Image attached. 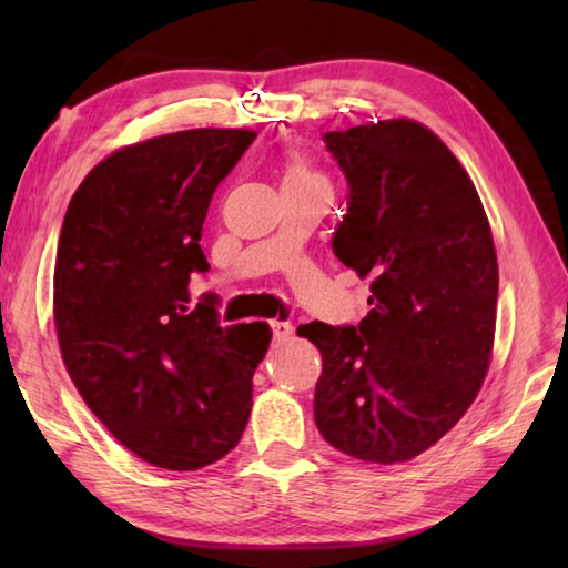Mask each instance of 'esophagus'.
Instances as JSON below:
<instances>
[{"label": "esophagus", "instance_id": "esophagus-1", "mask_svg": "<svg viewBox=\"0 0 568 568\" xmlns=\"http://www.w3.org/2000/svg\"><path fill=\"white\" fill-rule=\"evenodd\" d=\"M271 331L275 341H287L293 335V323L287 321H271Z\"/></svg>", "mask_w": 568, "mask_h": 568}]
</instances>
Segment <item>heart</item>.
<instances>
[{"instance_id": "b5f03b06", "label": "heart", "mask_w": 568, "mask_h": 568, "mask_svg": "<svg viewBox=\"0 0 568 568\" xmlns=\"http://www.w3.org/2000/svg\"><path fill=\"white\" fill-rule=\"evenodd\" d=\"M303 182H325L318 172L311 168L301 152H291L283 168V185H303Z\"/></svg>"}]
</instances>
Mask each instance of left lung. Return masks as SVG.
I'll return each mask as SVG.
<instances>
[{"mask_svg": "<svg viewBox=\"0 0 568 568\" xmlns=\"http://www.w3.org/2000/svg\"><path fill=\"white\" fill-rule=\"evenodd\" d=\"M348 182L333 253L371 277L358 325L305 323L318 345L315 426L333 448L398 464L456 426L494 348L498 263L474 182L410 120L325 132Z\"/></svg>", "mask_w": 568, "mask_h": 568, "instance_id": "8db88e82", "label": "left lung"}]
</instances>
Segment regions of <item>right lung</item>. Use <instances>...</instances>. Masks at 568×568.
<instances>
[{
  "label": "right lung",
  "instance_id": "obj_1",
  "mask_svg": "<svg viewBox=\"0 0 568 568\" xmlns=\"http://www.w3.org/2000/svg\"><path fill=\"white\" fill-rule=\"evenodd\" d=\"M255 140L185 130L122 148L70 200L54 263V325L80 396L148 464L195 470L243 436L267 323L223 328L200 247L215 187Z\"/></svg>",
  "mask_w": 568,
  "mask_h": 568
}]
</instances>
